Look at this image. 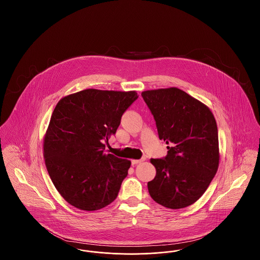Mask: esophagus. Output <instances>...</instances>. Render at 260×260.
Wrapping results in <instances>:
<instances>
[{"label": "esophagus", "instance_id": "34e87169", "mask_svg": "<svg viewBox=\"0 0 260 260\" xmlns=\"http://www.w3.org/2000/svg\"><path fill=\"white\" fill-rule=\"evenodd\" d=\"M145 161V158L141 159V160H132V164L133 165H137V164H140L141 161Z\"/></svg>", "mask_w": 260, "mask_h": 260}]
</instances>
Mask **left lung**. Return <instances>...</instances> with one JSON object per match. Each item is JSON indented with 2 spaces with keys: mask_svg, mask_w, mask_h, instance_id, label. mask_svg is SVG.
<instances>
[{
  "mask_svg": "<svg viewBox=\"0 0 260 260\" xmlns=\"http://www.w3.org/2000/svg\"><path fill=\"white\" fill-rule=\"evenodd\" d=\"M154 116L159 138L168 145L164 159H151L156 176L151 198L161 206L183 209L202 197L217 172V125L210 108L177 87L141 93Z\"/></svg>",
  "mask_w": 260,
  "mask_h": 260,
  "instance_id": "left-lung-1",
  "label": "left lung"
}]
</instances>
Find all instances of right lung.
I'll return each instance as SVG.
<instances>
[{"mask_svg": "<svg viewBox=\"0 0 260 260\" xmlns=\"http://www.w3.org/2000/svg\"><path fill=\"white\" fill-rule=\"evenodd\" d=\"M136 90L87 88L62 98L44 137L50 179L63 199L79 210H99L117 198L131 161L104 153Z\"/></svg>", "mask_w": 260, "mask_h": 260, "instance_id": "1", "label": "right lung"}]
</instances>
